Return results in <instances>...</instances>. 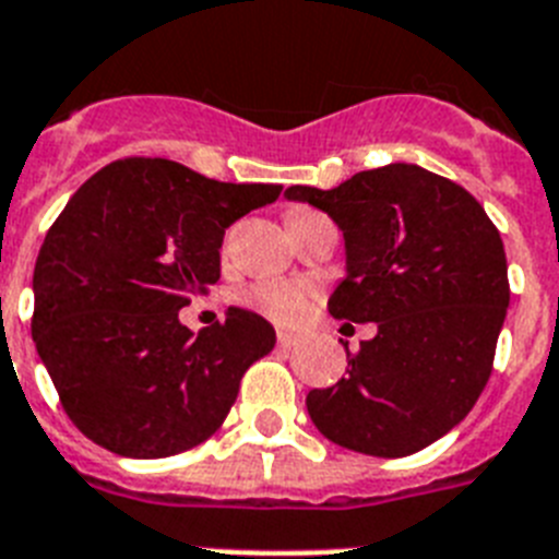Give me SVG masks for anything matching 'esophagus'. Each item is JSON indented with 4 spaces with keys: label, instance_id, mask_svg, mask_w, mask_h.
<instances>
[{
    "label": "esophagus",
    "instance_id": "obj_1",
    "mask_svg": "<svg viewBox=\"0 0 559 559\" xmlns=\"http://www.w3.org/2000/svg\"><path fill=\"white\" fill-rule=\"evenodd\" d=\"M295 344H298V337H295L293 332H278V346H284V349H293Z\"/></svg>",
    "mask_w": 559,
    "mask_h": 559
}]
</instances>
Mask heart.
Returning a JSON list of instances; mask_svg holds the SVG:
<instances>
[{
  "instance_id": "heart-1",
  "label": "heart",
  "mask_w": 559,
  "mask_h": 559,
  "mask_svg": "<svg viewBox=\"0 0 559 559\" xmlns=\"http://www.w3.org/2000/svg\"><path fill=\"white\" fill-rule=\"evenodd\" d=\"M243 307L255 309L275 323H298L307 318L312 304V287L301 281L264 278L255 281L241 293Z\"/></svg>"
}]
</instances>
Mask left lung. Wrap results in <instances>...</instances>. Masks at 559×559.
<instances>
[{"mask_svg": "<svg viewBox=\"0 0 559 559\" xmlns=\"http://www.w3.org/2000/svg\"><path fill=\"white\" fill-rule=\"evenodd\" d=\"M287 199L323 210L346 241L337 321L378 323L346 372L312 389L323 438L374 457H406L461 424L489 383L509 307L500 233L461 185L417 164H386L332 190L295 185Z\"/></svg>", "mask_w": 559, "mask_h": 559, "instance_id": "1", "label": "left lung"}]
</instances>
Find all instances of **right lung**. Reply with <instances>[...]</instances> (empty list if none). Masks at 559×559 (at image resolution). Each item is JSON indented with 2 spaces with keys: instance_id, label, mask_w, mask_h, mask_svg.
<instances>
[{
  "instance_id": "1",
  "label": "right lung",
  "mask_w": 559,
  "mask_h": 559,
  "mask_svg": "<svg viewBox=\"0 0 559 559\" xmlns=\"http://www.w3.org/2000/svg\"><path fill=\"white\" fill-rule=\"evenodd\" d=\"M278 195L144 156L73 192L36 258L31 332L84 438L147 461L215 435L275 330L233 307L192 335L178 309L222 278L224 229Z\"/></svg>"
}]
</instances>
